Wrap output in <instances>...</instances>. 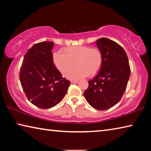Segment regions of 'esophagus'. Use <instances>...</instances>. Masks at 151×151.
Masks as SVG:
<instances>
[{"label": "esophagus", "instance_id": "34e87169", "mask_svg": "<svg viewBox=\"0 0 151 151\" xmlns=\"http://www.w3.org/2000/svg\"><path fill=\"white\" fill-rule=\"evenodd\" d=\"M71 83L77 84V83H78V81H71Z\"/></svg>", "mask_w": 151, "mask_h": 151}]
</instances>
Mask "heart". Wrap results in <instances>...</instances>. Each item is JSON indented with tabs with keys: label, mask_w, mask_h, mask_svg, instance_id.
Wrapping results in <instances>:
<instances>
[{
	"label": "heart",
	"mask_w": 151,
	"mask_h": 151,
	"mask_svg": "<svg viewBox=\"0 0 151 151\" xmlns=\"http://www.w3.org/2000/svg\"><path fill=\"white\" fill-rule=\"evenodd\" d=\"M62 52L53 53V63L65 76L67 75L75 64L77 68L67 76L72 80L84 78L87 75H95L103 64V53L99 48L72 46L63 48Z\"/></svg>",
	"instance_id": "1"
}]
</instances>
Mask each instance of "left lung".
I'll use <instances>...</instances> for the list:
<instances>
[{"label": "left lung", "instance_id": "1", "mask_svg": "<svg viewBox=\"0 0 151 151\" xmlns=\"http://www.w3.org/2000/svg\"><path fill=\"white\" fill-rule=\"evenodd\" d=\"M103 53V64L98 75L88 81L84 93L88 103L99 111L111 108L121 101L131 75L127 53L118 43L106 38L96 41Z\"/></svg>", "mask_w": 151, "mask_h": 151}]
</instances>
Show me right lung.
<instances>
[{
	"label": "right lung",
	"instance_id": "add662e5",
	"mask_svg": "<svg viewBox=\"0 0 151 151\" xmlns=\"http://www.w3.org/2000/svg\"><path fill=\"white\" fill-rule=\"evenodd\" d=\"M54 43H37L24 56L20 70L22 88L30 103L47 109L55 106L67 93L70 81L62 76L52 60Z\"/></svg>",
	"mask_w": 151,
	"mask_h": 151
}]
</instances>
